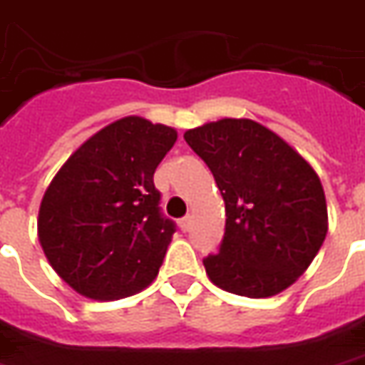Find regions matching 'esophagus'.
<instances>
[{
    "mask_svg": "<svg viewBox=\"0 0 365 365\" xmlns=\"http://www.w3.org/2000/svg\"><path fill=\"white\" fill-rule=\"evenodd\" d=\"M190 223H192V220H190V215H186V217H182L179 222V227L182 231H188L190 230Z\"/></svg>",
    "mask_w": 365,
    "mask_h": 365,
    "instance_id": "esophagus-1",
    "label": "esophagus"
}]
</instances>
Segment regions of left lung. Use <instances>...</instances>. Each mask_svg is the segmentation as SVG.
<instances>
[{
	"instance_id": "left-lung-1",
	"label": "left lung",
	"mask_w": 365,
	"mask_h": 365,
	"mask_svg": "<svg viewBox=\"0 0 365 365\" xmlns=\"http://www.w3.org/2000/svg\"><path fill=\"white\" fill-rule=\"evenodd\" d=\"M225 202L217 255L204 259L217 288L272 297L302 276L321 249L329 215L321 179L286 140L251 118H222L185 132Z\"/></svg>"
}]
</instances>
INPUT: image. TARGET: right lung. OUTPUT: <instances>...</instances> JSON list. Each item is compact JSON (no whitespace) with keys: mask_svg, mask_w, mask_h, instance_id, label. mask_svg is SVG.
<instances>
[{"mask_svg":"<svg viewBox=\"0 0 365 365\" xmlns=\"http://www.w3.org/2000/svg\"><path fill=\"white\" fill-rule=\"evenodd\" d=\"M177 130L124 116L93 134L42 196L38 241L77 294L114 302L155 280L175 223L159 212L153 173Z\"/></svg>","mask_w":365,"mask_h":365,"instance_id":"1","label":"right lung"}]
</instances>
